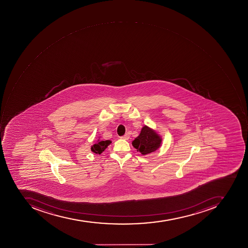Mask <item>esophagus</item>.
I'll use <instances>...</instances> for the list:
<instances>
[{
	"mask_svg": "<svg viewBox=\"0 0 248 248\" xmlns=\"http://www.w3.org/2000/svg\"><path fill=\"white\" fill-rule=\"evenodd\" d=\"M121 138L123 139V140H129V138H130V136H129L128 134H125L124 136L121 137Z\"/></svg>",
	"mask_w": 248,
	"mask_h": 248,
	"instance_id": "34e87169",
	"label": "esophagus"
}]
</instances>
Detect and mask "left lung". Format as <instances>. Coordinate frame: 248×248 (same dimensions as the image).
<instances>
[{
    "label": "left lung",
    "instance_id": "8db88e82",
    "mask_svg": "<svg viewBox=\"0 0 248 248\" xmlns=\"http://www.w3.org/2000/svg\"><path fill=\"white\" fill-rule=\"evenodd\" d=\"M162 139L160 136L148 126H144L140 135L132 142L133 147L141 154H150L161 146Z\"/></svg>",
    "mask_w": 248,
    "mask_h": 248
}]
</instances>
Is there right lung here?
I'll use <instances>...</instances> for the list:
<instances>
[{
	"instance_id": "1",
	"label": "right lung",
	"mask_w": 248,
	"mask_h": 248,
	"mask_svg": "<svg viewBox=\"0 0 248 248\" xmlns=\"http://www.w3.org/2000/svg\"><path fill=\"white\" fill-rule=\"evenodd\" d=\"M111 143V141L110 140H98V142L96 144L91 146V151L96 154L100 155L102 152H104L105 149L108 147Z\"/></svg>"
}]
</instances>
